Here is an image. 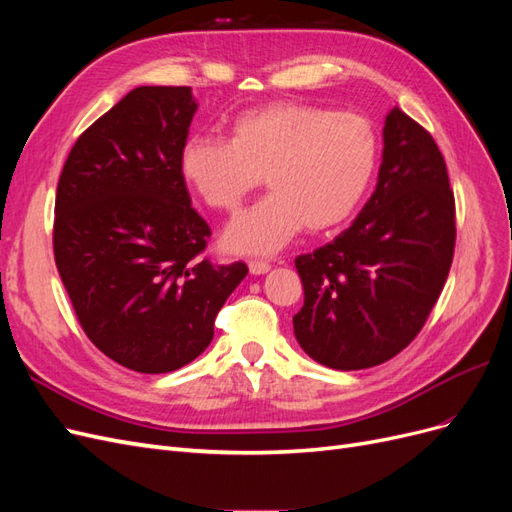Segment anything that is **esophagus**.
<instances>
[{
    "label": "esophagus",
    "mask_w": 512,
    "mask_h": 512,
    "mask_svg": "<svg viewBox=\"0 0 512 512\" xmlns=\"http://www.w3.org/2000/svg\"><path fill=\"white\" fill-rule=\"evenodd\" d=\"M247 267H250V273H252V275H265V273L271 271L269 262H262V260H252Z\"/></svg>",
    "instance_id": "1"
}]
</instances>
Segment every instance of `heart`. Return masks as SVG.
<instances>
[{"label": "heart", "mask_w": 512, "mask_h": 512, "mask_svg": "<svg viewBox=\"0 0 512 512\" xmlns=\"http://www.w3.org/2000/svg\"><path fill=\"white\" fill-rule=\"evenodd\" d=\"M378 164L369 119L301 102L241 113L230 141L194 134L183 143V181L213 209L237 211L262 181L271 194L224 230L232 254L271 256L307 226L327 232L359 209Z\"/></svg>", "instance_id": "obj_1"}]
</instances>
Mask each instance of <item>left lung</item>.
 Here are the masks:
<instances>
[{"label": "left lung", "mask_w": 512, "mask_h": 512, "mask_svg": "<svg viewBox=\"0 0 512 512\" xmlns=\"http://www.w3.org/2000/svg\"><path fill=\"white\" fill-rule=\"evenodd\" d=\"M378 183L331 243L294 260L299 346L339 371L393 359L423 329L455 250V198L431 134L399 108L384 119Z\"/></svg>", "instance_id": "left-lung-1"}]
</instances>
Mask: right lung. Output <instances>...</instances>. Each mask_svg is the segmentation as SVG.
I'll return each mask as SVG.
<instances>
[{"mask_svg":"<svg viewBox=\"0 0 512 512\" xmlns=\"http://www.w3.org/2000/svg\"><path fill=\"white\" fill-rule=\"evenodd\" d=\"M190 87H136L74 143L55 198L53 250L87 337L141 374L194 361L247 267L200 260L211 230L179 170Z\"/></svg>","mask_w":512,"mask_h":512,"instance_id":"add662e5","label":"right lung"}]
</instances>
